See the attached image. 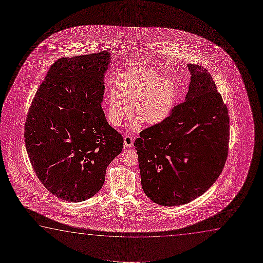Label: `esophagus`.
I'll list each match as a JSON object with an SVG mask.
<instances>
[{
  "label": "esophagus",
  "mask_w": 263,
  "mask_h": 263,
  "mask_svg": "<svg viewBox=\"0 0 263 263\" xmlns=\"http://www.w3.org/2000/svg\"><path fill=\"white\" fill-rule=\"evenodd\" d=\"M134 138L130 136H125L124 137V144L127 147H131L133 145Z\"/></svg>",
  "instance_id": "esophagus-1"
}]
</instances>
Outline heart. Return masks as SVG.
Here are the masks:
<instances>
[{
    "label": "heart",
    "mask_w": 263,
    "mask_h": 263,
    "mask_svg": "<svg viewBox=\"0 0 263 263\" xmlns=\"http://www.w3.org/2000/svg\"><path fill=\"white\" fill-rule=\"evenodd\" d=\"M176 96L175 85L167 78L159 79L156 72L134 69L116 80L115 90L108 96L107 118L113 126H119L130 117L135 106L137 120L131 125L139 130L141 123L156 125L172 111Z\"/></svg>",
    "instance_id": "heart-1"
}]
</instances>
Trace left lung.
Segmentation results:
<instances>
[{"instance_id":"obj_1","label":"left lung","mask_w":263,"mask_h":263,"mask_svg":"<svg viewBox=\"0 0 263 263\" xmlns=\"http://www.w3.org/2000/svg\"><path fill=\"white\" fill-rule=\"evenodd\" d=\"M187 68L185 101L162 123L143 130L134 144L143 191L158 205H183L204 194L227 161V105L206 69L191 64Z\"/></svg>"}]
</instances>
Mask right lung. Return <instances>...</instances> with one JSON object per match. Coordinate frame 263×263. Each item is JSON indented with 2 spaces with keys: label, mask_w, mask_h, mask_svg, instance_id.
<instances>
[{
  "label": "right lung",
  "mask_w": 263,
  "mask_h": 263,
  "mask_svg": "<svg viewBox=\"0 0 263 263\" xmlns=\"http://www.w3.org/2000/svg\"><path fill=\"white\" fill-rule=\"evenodd\" d=\"M108 51L60 58L36 90L25 123L26 149L39 180L57 198L81 202L101 190L123 137L101 107Z\"/></svg>",
  "instance_id": "add662e5"
}]
</instances>
